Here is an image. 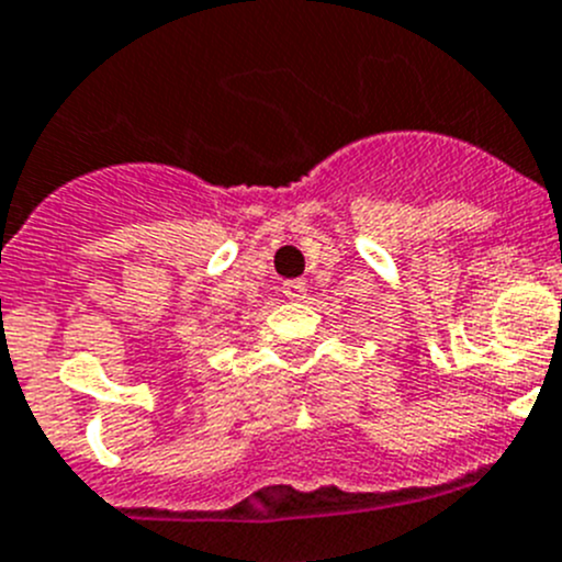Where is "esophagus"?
Masks as SVG:
<instances>
[{"label": "esophagus", "instance_id": "esophagus-1", "mask_svg": "<svg viewBox=\"0 0 562 562\" xmlns=\"http://www.w3.org/2000/svg\"><path fill=\"white\" fill-rule=\"evenodd\" d=\"M284 295L290 297V301H303V297H306V281H301V278H295V281H286Z\"/></svg>", "mask_w": 562, "mask_h": 562}]
</instances>
